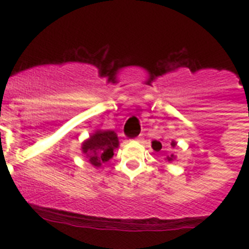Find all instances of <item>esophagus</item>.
<instances>
[{"label":"esophagus","instance_id":"obj_1","mask_svg":"<svg viewBox=\"0 0 249 249\" xmlns=\"http://www.w3.org/2000/svg\"><path fill=\"white\" fill-rule=\"evenodd\" d=\"M142 138H143V137H142V136H138L137 138H135V141H137V142H140V141H142Z\"/></svg>","mask_w":249,"mask_h":249}]
</instances>
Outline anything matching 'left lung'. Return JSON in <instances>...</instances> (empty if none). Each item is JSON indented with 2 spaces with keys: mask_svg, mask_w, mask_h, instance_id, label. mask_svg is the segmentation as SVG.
<instances>
[{
  "mask_svg": "<svg viewBox=\"0 0 249 249\" xmlns=\"http://www.w3.org/2000/svg\"><path fill=\"white\" fill-rule=\"evenodd\" d=\"M171 146L172 147H176V142L175 141H172V142H171ZM152 148L155 149L156 152H160V149H162V143H160V141H153V142H152ZM175 156L173 155H171V156H167V160H169V162H171V160H175Z\"/></svg>",
  "mask_w": 249,
  "mask_h": 249,
  "instance_id": "left-lung-1",
  "label": "left lung"
}]
</instances>
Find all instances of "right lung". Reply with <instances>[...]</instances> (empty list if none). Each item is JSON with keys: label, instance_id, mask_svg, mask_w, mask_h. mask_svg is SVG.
I'll use <instances>...</instances> for the list:
<instances>
[{"label": "right lung", "instance_id": "add662e5", "mask_svg": "<svg viewBox=\"0 0 249 249\" xmlns=\"http://www.w3.org/2000/svg\"><path fill=\"white\" fill-rule=\"evenodd\" d=\"M118 144V137L113 131H96L82 143V152L92 166L100 167L113 157Z\"/></svg>", "mask_w": 249, "mask_h": 249}]
</instances>
